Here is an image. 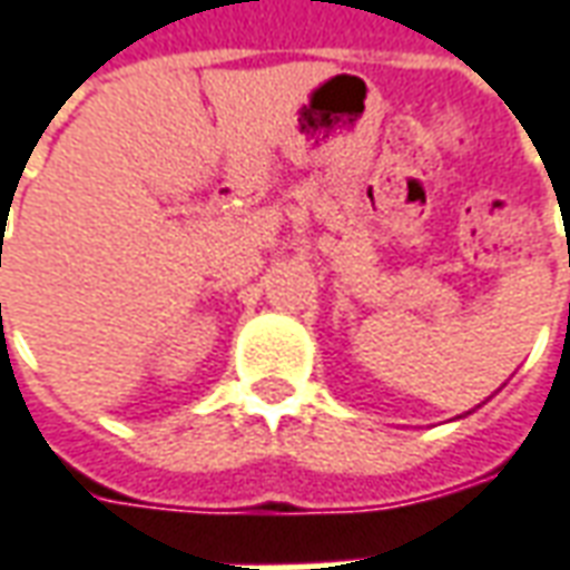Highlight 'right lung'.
Wrapping results in <instances>:
<instances>
[{
  "mask_svg": "<svg viewBox=\"0 0 570 570\" xmlns=\"http://www.w3.org/2000/svg\"><path fill=\"white\" fill-rule=\"evenodd\" d=\"M0 308H2V305H0Z\"/></svg>",
  "mask_w": 570,
  "mask_h": 570,
  "instance_id": "add662e5",
  "label": "right lung"
}]
</instances>
